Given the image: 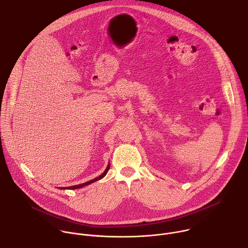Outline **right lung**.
Here are the masks:
<instances>
[{
    "instance_id": "right-lung-1",
    "label": "right lung",
    "mask_w": 248,
    "mask_h": 248,
    "mask_svg": "<svg viewBox=\"0 0 248 248\" xmlns=\"http://www.w3.org/2000/svg\"><path fill=\"white\" fill-rule=\"evenodd\" d=\"M109 169H110V164L108 165V167H107V168H106L105 171H104L102 174H100L99 176H97V178H95L94 180H91V181H89V182H86V183H84V184H81V185H78V186H68V187H61V189H78V188H81V187H83V186H88V185H90V184H92V183H94V182H97V181H99V180L103 179L104 176H105L106 174H107V172H108Z\"/></svg>"
}]
</instances>
